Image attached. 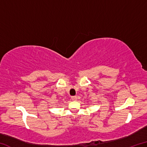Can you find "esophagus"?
Instances as JSON below:
<instances>
[{
    "label": "esophagus",
    "instance_id": "obj_1",
    "mask_svg": "<svg viewBox=\"0 0 147 147\" xmlns=\"http://www.w3.org/2000/svg\"><path fill=\"white\" fill-rule=\"evenodd\" d=\"M71 99L73 100H76V99H77V97L76 96H71Z\"/></svg>",
    "mask_w": 147,
    "mask_h": 147
}]
</instances>
